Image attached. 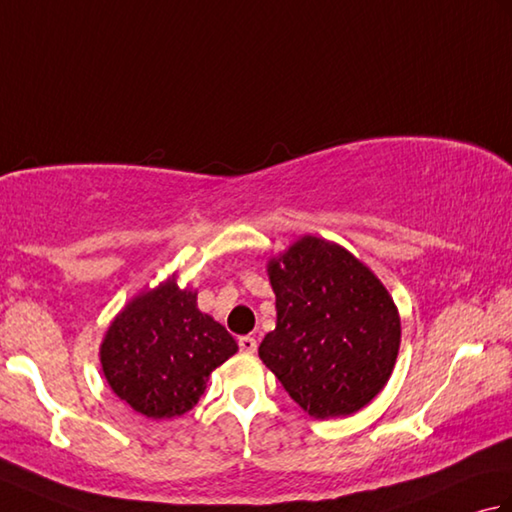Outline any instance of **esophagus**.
<instances>
[{
    "label": "esophagus",
    "instance_id": "obj_1",
    "mask_svg": "<svg viewBox=\"0 0 512 512\" xmlns=\"http://www.w3.org/2000/svg\"><path fill=\"white\" fill-rule=\"evenodd\" d=\"M239 350L246 352V354H253L257 350V341L253 339V336H239Z\"/></svg>",
    "mask_w": 512,
    "mask_h": 512
}]
</instances>
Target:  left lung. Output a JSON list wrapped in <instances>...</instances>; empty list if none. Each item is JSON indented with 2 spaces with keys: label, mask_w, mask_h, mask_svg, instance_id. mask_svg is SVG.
<instances>
[{
  "label": "left lung",
  "mask_w": 512,
  "mask_h": 512,
  "mask_svg": "<svg viewBox=\"0 0 512 512\" xmlns=\"http://www.w3.org/2000/svg\"><path fill=\"white\" fill-rule=\"evenodd\" d=\"M277 325L259 358L312 418L350 416L394 372L400 317L372 270L328 239L306 235L268 262Z\"/></svg>",
  "instance_id": "obj_1"
}]
</instances>
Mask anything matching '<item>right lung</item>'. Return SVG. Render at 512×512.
Returning a JSON list of instances; mask_svg holds the SVG:
<instances>
[{
    "label": "right lung",
    "instance_id": "add662e5",
    "mask_svg": "<svg viewBox=\"0 0 512 512\" xmlns=\"http://www.w3.org/2000/svg\"><path fill=\"white\" fill-rule=\"evenodd\" d=\"M237 352L224 325L198 310V292L176 275L140 292L101 343L107 385L147 418H176L198 405L215 367Z\"/></svg>",
    "mask_w": 512,
    "mask_h": 512
}]
</instances>
